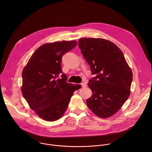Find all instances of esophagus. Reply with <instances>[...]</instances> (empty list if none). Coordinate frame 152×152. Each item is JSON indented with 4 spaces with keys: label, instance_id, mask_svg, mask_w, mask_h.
<instances>
[{
    "label": "esophagus",
    "instance_id": "esophagus-1",
    "mask_svg": "<svg viewBox=\"0 0 152 152\" xmlns=\"http://www.w3.org/2000/svg\"><path fill=\"white\" fill-rule=\"evenodd\" d=\"M81 86H82V88H85V87H86L87 85H86V83L83 82V83H81Z\"/></svg>",
    "mask_w": 152,
    "mask_h": 152
}]
</instances>
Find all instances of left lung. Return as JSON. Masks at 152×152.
Masks as SVG:
<instances>
[{
    "label": "left lung",
    "instance_id": "1",
    "mask_svg": "<svg viewBox=\"0 0 152 152\" xmlns=\"http://www.w3.org/2000/svg\"><path fill=\"white\" fill-rule=\"evenodd\" d=\"M79 47L92 75L88 86L92 96L88 107L97 116L110 117L123 106L130 95L132 73L123 53L113 42L101 38H82Z\"/></svg>",
    "mask_w": 152,
    "mask_h": 152
}]
</instances>
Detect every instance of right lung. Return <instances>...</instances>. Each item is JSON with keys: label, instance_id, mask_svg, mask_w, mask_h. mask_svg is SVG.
<instances>
[{"label": "right lung", "instance_id": "right-lung-1", "mask_svg": "<svg viewBox=\"0 0 152 152\" xmlns=\"http://www.w3.org/2000/svg\"><path fill=\"white\" fill-rule=\"evenodd\" d=\"M77 43L63 40L44 44L35 50L23 69V96L30 108L45 121L59 119L73 92L81 87L67 82L61 64L62 57Z\"/></svg>", "mask_w": 152, "mask_h": 152}]
</instances>
